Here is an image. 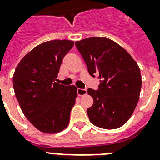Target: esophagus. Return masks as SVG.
<instances>
[{
    "instance_id": "34e87169",
    "label": "esophagus",
    "mask_w": 160,
    "mask_h": 160,
    "mask_svg": "<svg viewBox=\"0 0 160 160\" xmlns=\"http://www.w3.org/2000/svg\"><path fill=\"white\" fill-rule=\"evenodd\" d=\"M77 93L79 96H82L87 94V90L86 89H81V88H78L77 89Z\"/></svg>"
}]
</instances>
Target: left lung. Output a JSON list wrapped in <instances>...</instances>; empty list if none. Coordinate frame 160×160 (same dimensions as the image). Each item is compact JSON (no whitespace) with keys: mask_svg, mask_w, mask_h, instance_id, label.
Returning a JSON list of instances; mask_svg holds the SVG:
<instances>
[{"mask_svg":"<svg viewBox=\"0 0 160 160\" xmlns=\"http://www.w3.org/2000/svg\"><path fill=\"white\" fill-rule=\"evenodd\" d=\"M90 76L99 79L97 90L88 88L94 103L87 109L91 123L116 129L131 118L139 98V67L116 42L106 38H89L75 42Z\"/></svg>","mask_w":160,"mask_h":160,"instance_id":"8db88e82","label":"left lung"}]
</instances>
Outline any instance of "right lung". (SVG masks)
Segmentation results:
<instances>
[{
  "instance_id": "right-lung-1",
  "label": "right lung",
  "mask_w": 160,
  "mask_h": 160,
  "mask_svg": "<svg viewBox=\"0 0 160 160\" xmlns=\"http://www.w3.org/2000/svg\"><path fill=\"white\" fill-rule=\"evenodd\" d=\"M73 46V42L69 40L40 44L22 59L14 72V92L22 112L44 133L60 132L70 121L77 87L63 86L54 80L63 58Z\"/></svg>"
}]
</instances>
